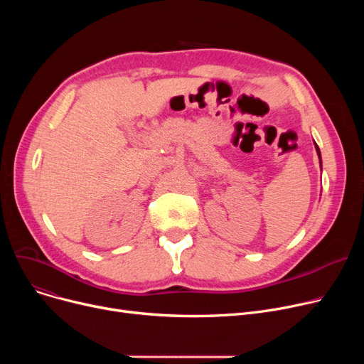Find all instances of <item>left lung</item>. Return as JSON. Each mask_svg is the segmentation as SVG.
<instances>
[{"mask_svg":"<svg viewBox=\"0 0 364 364\" xmlns=\"http://www.w3.org/2000/svg\"><path fill=\"white\" fill-rule=\"evenodd\" d=\"M316 150H317V155H318V158H320V165H321V156H320V149H318V146L316 144Z\"/></svg>","mask_w":364,"mask_h":364,"instance_id":"obj_1","label":"left lung"}]
</instances>
